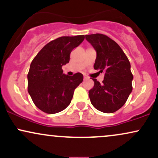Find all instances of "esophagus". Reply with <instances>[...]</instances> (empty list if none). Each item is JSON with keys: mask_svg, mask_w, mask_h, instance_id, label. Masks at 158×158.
Instances as JSON below:
<instances>
[{"mask_svg": "<svg viewBox=\"0 0 158 158\" xmlns=\"http://www.w3.org/2000/svg\"><path fill=\"white\" fill-rule=\"evenodd\" d=\"M89 78H88V77H86V76H84V80H87V79H88Z\"/></svg>", "mask_w": 158, "mask_h": 158, "instance_id": "1", "label": "esophagus"}]
</instances>
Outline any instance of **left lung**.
<instances>
[{
  "label": "left lung",
  "instance_id": "8db88e82",
  "mask_svg": "<svg viewBox=\"0 0 158 158\" xmlns=\"http://www.w3.org/2000/svg\"><path fill=\"white\" fill-rule=\"evenodd\" d=\"M85 39L97 52L94 69L105 72L101 84L93 79L94 86L88 92L90 102L99 111L114 113L124 106L132 91L131 64L120 47L107 35L91 34Z\"/></svg>",
  "mask_w": 158,
  "mask_h": 158
}]
</instances>
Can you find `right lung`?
Segmentation results:
<instances>
[{
  "label": "right lung",
  "mask_w": 158,
  "mask_h": 158,
  "mask_svg": "<svg viewBox=\"0 0 158 158\" xmlns=\"http://www.w3.org/2000/svg\"><path fill=\"white\" fill-rule=\"evenodd\" d=\"M85 35L62 36L40 50L30 67L28 92L38 108L48 114L60 112L70 105L74 90L83 75L63 73L61 68L70 61V54L84 41Z\"/></svg>",
  "instance_id": "1"
}]
</instances>
